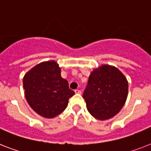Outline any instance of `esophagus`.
Returning a JSON list of instances; mask_svg holds the SVG:
<instances>
[{"label": "esophagus", "mask_w": 151, "mask_h": 151, "mask_svg": "<svg viewBox=\"0 0 151 151\" xmlns=\"http://www.w3.org/2000/svg\"><path fill=\"white\" fill-rule=\"evenodd\" d=\"M74 92H75V93H78V94H81V91H80V90L78 89H76L75 91H74Z\"/></svg>", "instance_id": "obj_1"}]
</instances>
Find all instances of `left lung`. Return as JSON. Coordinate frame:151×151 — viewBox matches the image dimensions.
<instances>
[{
	"label": "left lung",
	"mask_w": 151,
	"mask_h": 151,
	"mask_svg": "<svg viewBox=\"0 0 151 151\" xmlns=\"http://www.w3.org/2000/svg\"><path fill=\"white\" fill-rule=\"evenodd\" d=\"M127 93L128 83L124 74L114 67L103 65L91 73L83 97L90 114L103 121L121 111Z\"/></svg>",
	"instance_id": "obj_1"
}]
</instances>
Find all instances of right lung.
<instances>
[{
	"label": "right lung",
	"mask_w": 151,
	"mask_h": 151,
	"mask_svg": "<svg viewBox=\"0 0 151 151\" xmlns=\"http://www.w3.org/2000/svg\"><path fill=\"white\" fill-rule=\"evenodd\" d=\"M25 97L30 107L39 115L53 118L64 111L68 100L74 94L67 80L60 76L55 61L40 63L24 75Z\"/></svg>",
	"instance_id": "right-lung-1"
}]
</instances>
